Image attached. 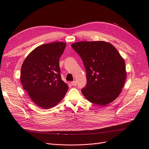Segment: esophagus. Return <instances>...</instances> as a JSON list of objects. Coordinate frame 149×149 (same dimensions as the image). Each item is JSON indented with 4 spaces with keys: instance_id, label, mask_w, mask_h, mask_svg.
Returning <instances> with one entry per match:
<instances>
[{
    "instance_id": "esophagus-1",
    "label": "esophagus",
    "mask_w": 149,
    "mask_h": 149,
    "mask_svg": "<svg viewBox=\"0 0 149 149\" xmlns=\"http://www.w3.org/2000/svg\"><path fill=\"white\" fill-rule=\"evenodd\" d=\"M71 84H72V85H73V86H76L77 85V81H72L71 82Z\"/></svg>"
}]
</instances>
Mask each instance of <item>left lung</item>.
Segmentation results:
<instances>
[{"label":"left lung","instance_id":"left-lung-1","mask_svg":"<svg viewBox=\"0 0 149 149\" xmlns=\"http://www.w3.org/2000/svg\"><path fill=\"white\" fill-rule=\"evenodd\" d=\"M71 47L83 61L87 84L81 89L90 102L106 106L122 91L126 77L123 58L112 44L104 41H83Z\"/></svg>","mask_w":149,"mask_h":149}]
</instances>
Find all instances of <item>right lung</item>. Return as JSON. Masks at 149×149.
Listing matches in <instances>:
<instances>
[{
  "instance_id": "add662e5",
  "label": "right lung",
  "mask_w": 149,
  "mask_h": 149,
  "mask_svg": "<svg viewBox=\"0 0 149 149\" xmlns=\"http://www.w3.org/2000/svg\"><path fill=\"white\" fill-rule=\"evenodd\" d=\"M65 46L60 42L41 45L28 54L22 65L20 80L23 89L43 109L57 105L68 90L61 77L59 64Z\"/></svg>"
}]
</instances>
